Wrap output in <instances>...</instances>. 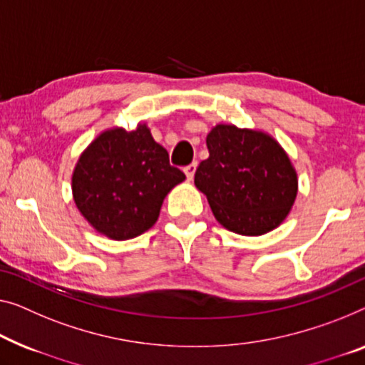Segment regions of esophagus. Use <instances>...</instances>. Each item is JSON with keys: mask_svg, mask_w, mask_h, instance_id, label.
Wrapping results in <instances>:
<instances>
[{"mask_svg": "<svg viewBox=\"0 0 365 365\" xmlns=\"http://www.w3.org/2000/svg\"><path fill=\"white\" fill-rule=\"evenodd\" d=\"M183 172H185V175H187L188 180H193L195 172H197V162H192V164L185 167V168H183Z\"/></svg>", "mask_w": 365, "mask_h": 365, "instance_id": "1", "label": "esophagus"}]
</instances>
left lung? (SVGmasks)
Listing matches in <instances>:
<instances>
[{
  "instance_id": "1",
  "label": "left lung",
  "mask_w": 365,
  "mask_h": 365,
  "mask_svg": "<svg viewBox=\"0 0 365 365\" xmlns=\"http://www.w3.org/2000/svg\"><path fill=\"white\" fill-rule=\"evenodd\" d=\"M210 157L195 173L221 226L236 235L260 236L290 213L298 177L287 152L267 133L216 124L206 135Z\"/></svg>"
}]
</instances>
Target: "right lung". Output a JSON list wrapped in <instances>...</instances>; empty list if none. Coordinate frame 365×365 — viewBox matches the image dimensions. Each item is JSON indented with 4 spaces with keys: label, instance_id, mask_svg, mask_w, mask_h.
Returning a JSON list of instances; mask_svg holds the SVG:
<instances>
[{
    "label": "right lung",
    "instance_id": "add662e5",
    "mask_svg": "<svg viewBox=\"0 0 365 365\" xmlns=\"http://www.w3.org/2000/svg\"><path fill=\"white\" fill-rule=\"evenodd\" d=\"M185 180L145 124L106 129L81 152L72 175L75 205L100 235L126 241L155 225L167 193Z\"/></svg>",
    "mask_w": 365,
    "mask_h": 365
}]
</instances>
